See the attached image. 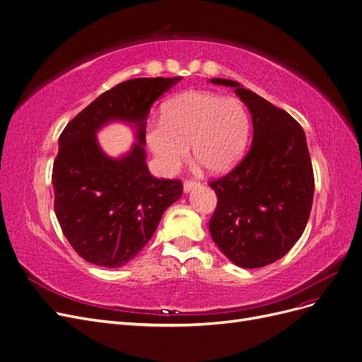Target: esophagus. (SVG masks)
<instances>
[{"label": "esophagus", "mask_w": 362, "mask_h": 362, "mask_svg": "<svg viewBox=\"0 0 362 362\" xmlns=\"http://www.w3.org/2000/svg\"><path fill=\"white\" fill-rule=\"evenodd\" d=\"M199 182L197 181H193V180H185L184 181V192L189 193L192 189H194V187H197Z\"/></svg>", "instance_id": "1"}]
</instances>
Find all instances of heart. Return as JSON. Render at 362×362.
<instances>
[{"mask_svg": "<svg viewBox=\"0 0 362 362\" xmlns=\"http://www.w3.org/2000/svg\"><path fill=\"white\" fill-rule=\"evenodd\" d=\"M250 115L240 100L211 92H185L165 104L162 122L148 124L146 139L165 172L189 156L211 173L228 170L248 142Z\"/></svg>", "mask_w": 362, "mask_h": 362, "instance_id": "b5f03b06", "label": "heart"}]
</instances>
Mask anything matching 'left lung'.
Returning <instances> with one entry per match:
<instances>
[{"instance_id":"8db88e82","label":"left lung","mask_w":362,"mask_h":362,"mask_svg":"<svg viewBox=\"0 0 362 362\" xmlns=\"http://www.w3.org/2000/svg\"><path fill=\"white\" fill-rule=\"evenodd\" d=\"M211 83L235 88L254 126L240 163L209 181L218 199L209 220L211 236L236 266L264 267L294 247L309 220L315 178L306 136L285 110L238 81Z\"/></svg>"}]
</instances>
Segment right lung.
I'll use <instances>...</instances> for the list:
<instances>
[{"mask_svg": "<svg viewBox=\"0 0 362 362\" xmlns=\"http://www.w3.org/2000/svg\"><path fill=\"white\" fill-rule=\"evenodd\" d=\"M181 77L134 78L98 96L59 136L52 182L54 214L74 251L96 266L120 267L154 235L163 212L182 196L180 180L153 177L146 163V122L154 100ZM139 129V143L122 159L100 151L94 134L108 121Z\"/></svg>", "mask_w": 362, "mask_h": 362, "instance_id": "obj_1", "label": "right lung"}]
</instances>
